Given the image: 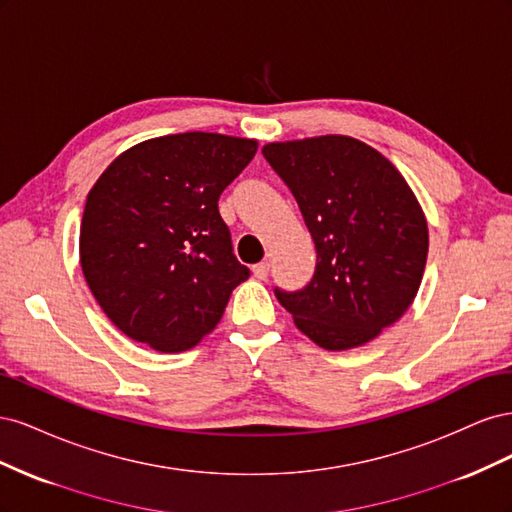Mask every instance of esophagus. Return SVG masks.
Here are the masks:
<instances>
[{"instance_id":"34e87169","label":"esophagus","mask_w":512,"mask_h":512,"mask_svg":"<svg viewBox=\"0 0 512 512\" xmlns=\"http://www.w3.org/2000/svg\"><path fill=\"white\" fill-rule=\"evenodd\" d=\"M269 271H271V265H269V262H258V265H254V267H252V273H254L256 280H267V277H269Z\"/></svg>"}]
</instances>
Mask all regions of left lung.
I'll return each instance as SVG.
<instances>
[{
	"mask_svg": "<svg viewBox=\"0 0 512 512\" xmlns=\"http://www.w3.org/2000/svg\"><path fill=\"white\" fill-rule=\"evenodd\" d=\"M262 156L288 185L316 245V271L275 297L324 350L378 337L412 305L429 235L421 205L382 153L350 136L269 143Z\"/></svg>",
	"mask_w": 512,
	"mask_h": 512,
	"instance_id": "1",
	"label": "left lung"
}]
</instances>
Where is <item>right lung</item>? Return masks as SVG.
<instances>
[{
  "mask_svg": "<svg viewBox=\"0 0 512 512\" xmlns=\"http://www.w3.org/2000/svg\"><path fill=\"white\" fill-rule=\"evenodd\" d=\"M256 149L250 138L213 132L151 138L121 153L87 194L83 275L134 342L158 352L196 346L250 277L218 200Z\"/></svg>",
  "mask_w": 512,
  "mask_h": 512,
  "instance_id": "1",
  "label": "right lung"
}]
</instances>
